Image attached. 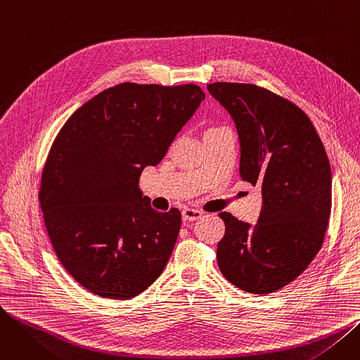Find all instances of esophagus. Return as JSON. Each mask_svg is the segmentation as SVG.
Returning <instances> with one entry per match:
<instances>
[{
    "label": "esophagus",
    "mask_w": 360,
    "mask_h": 360,
    "mask_svg": "<svg viewBox=\"0 0 360 360\" xmlns=\"http://www.w3.org/2000/svg\"><path fill=\"white\" fill-rule=\"evenodd\" d=\"M201 216H202V212H200V210H197V209H190V207H188V209H184V210H182V219L186 220V221H195V220H198Z\"/></svg>",
    "instance_id": "esophagus-1"
}]
</instances>
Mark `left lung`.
<instances>
[{
    "instance_id": "left-lung-1",
    "label": "left lung",
    "mask_w": 360,
    "mask_h": 360,
    "mask_svg": "<svg viewBox=\"0 0 360 360\" xmlns=\"http://www.w3.org/2000/svg\"><path fill=\"white\" fill-rule=\"evenodd\" d=\"M207 89L236 124L240 178L262 194L255 226L219 214L226 226L219 269L240 290L269 295L304 273L323 247L331 213L330 162L314 124L293 102L248 83Z\"/></svg>"
}]
</instances>
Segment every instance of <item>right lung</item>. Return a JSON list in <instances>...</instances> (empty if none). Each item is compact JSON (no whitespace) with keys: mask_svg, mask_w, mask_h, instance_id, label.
<instances>
[{"mask_svg":"<svg viewBox=\"0 0 360 360\" xmlns=\"http://www.w3.org/2000/svg\"><path fill=\"white\" fill-rule=\"evenodd\" d=\"M204 99L195 84L121 83L80 106L55 137L39 202L56 257L89 292L131 299L162 274L181 212L151 209L139 179Z\"/></svg>","mask_w":360,"mask_h":360,"instance_id":"add662e5","label":"right lung"}]
</instances>
